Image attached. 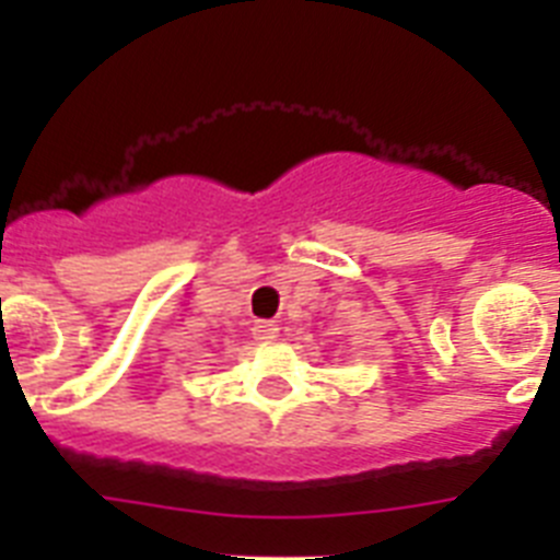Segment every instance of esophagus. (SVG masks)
Instances as JSON below:
<instances>
[{
	"mask_svg": "<svg viewBox=\"0 0 560 560\" xmlns=\"http://www.w3.org/2000/svg\"><path fill=\"white\" fill-rule=\"evenodd\" d=\"M252 336H255L257 345H269V341H275L280 336V328L275 323H257L252 328Z\"/></svg>",
	"mask_w": 560,
	"mask_h": 560,
	"instance_id": "obj_1",
	"label": "esophagus"
}]
</instances>
